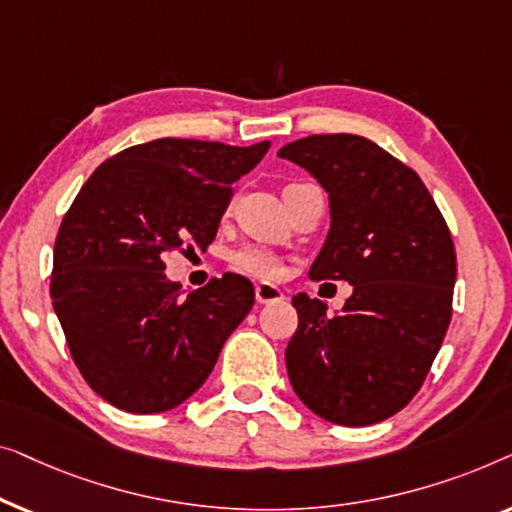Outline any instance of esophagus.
I'll return each mask as SVG.
<instances>
[{
    "mask_svg": "<svg viewBox=\"0 0 512 512\" xmlns=\"http://www.w3.org/2000/svg\"><path fill=\"white\" fill-rule=\"evenodd\" d=\"M255 297L259 304H273V301H283L285 292L280 287L271 283H257L255 285Z\"/></svg>",
    "mask_w": 512,
    "mask_h": 512,
    "instance_id": "1",
    "label": "esophagus"
}]
</instances>
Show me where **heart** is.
<instances>
[{
	"mask_svg": "<svg viewBox=\"0 0 512 512\" xmlns=\"http://www.w3.org/2000/svg\"><path fill=\"white\" fill-rule=\"evenodd\" d=\"M232 264L234 269H239L241 273L253 278H262V280H276L283 276V262L276 253L266 248H241L232 255Z\"/></svg>",
	"mask_w": 512,
	"mask_h": 512,
	"instance_id": "b5f03b06",
	"label": "heart"
}]
</instances>
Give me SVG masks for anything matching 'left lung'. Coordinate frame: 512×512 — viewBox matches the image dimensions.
<instances>
[{
	"instance_id": "1",
	"label": "left lung",
	"mask_w": 512,
	"mask_h": 512,
	"mask_svg": "<svg viewBox=\"0 0 512 512\" xmlns=\"http://www.w3.org/2000/svg\"><path fill=\"white\" fill-rule=\"evenodd\" d=\"M329 194L331 227L308 271L348 280L343 311L297 294L285 350L297 397L343 427L399 413L420 390L452 318L457 257L420 176L357 134H313L278 150Z\"/></svg>"
}]
</instances>
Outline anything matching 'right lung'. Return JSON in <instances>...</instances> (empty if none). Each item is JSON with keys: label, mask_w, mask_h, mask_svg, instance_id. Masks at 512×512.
I'll return each mask as SVG.
<instances>
[{"label": "right lung", "mask_w": 512, "mask_h": 512, "mask_svg": "<svg viewBox=\"0 0 512 512\" xmlns=\"http://www.w3.org/2000/svg\"><path fill=\"white\" fill-rule=\"evenodd\" d=\"M269 146L155 139L99 164L76 194L55 239L50 299L78 371L111 406L176 408L250 313L248 278L227 273L181 297L164 255L185 241L211 246L232 185Z\"/></svg>", "instance_id": "obj_1"}]
</instances>
